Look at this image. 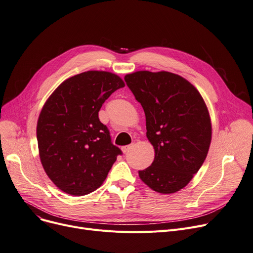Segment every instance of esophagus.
Here are the masks:
<instances>
[{
	"label": "esophagus",
	"mask_w": 253,
	"mask_h": 253,
	"mask_svg": "<svg viewBox=\"0 0 253 253\" xmlns=\"http://www.w3.org/2000/svg\"><path fill=\"white\" fill-rule=\"evenodd\" d=\"M132 147H133V144H130V145H125V147H122L121 148V150H122V152L124 153V154H126V153H128L131 149H132Z\"/></svg>",
	"instance_id": "1"
}]
</instances>
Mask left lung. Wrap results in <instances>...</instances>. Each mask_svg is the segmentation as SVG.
Segmentation results:
<instances>
[{
  "label": "left lung",
  "instance_id": "1",
  "mask_svg": "<svg viewBox=\"0 0 253 253\" xmlns=\"http://www.w3.org/2000/svg\"><path fill=\"white\" fill-rule=\"evenodd\" d=\"M125 81L144 111L147 137L155 150L152 165L138 175L157 193H176L208 154L212 128L207 105L193 84L173 73L138 71L126 75Z\"/></svg>",
  "mask_w": 253,
  "mask_h": 253
}]
</instances>
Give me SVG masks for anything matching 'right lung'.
Returning a JSON list of instances; mask_svg holds the SVG:
<instances>
[{
	"label": "right lung",
	"instance_id": "1",
	"mask_svg": "<svg viewBox=\"0 0 253 253\" xmlns=\"http://www.w3.org/2000/svg\"><path fill=\"white\" fill-rule=\"evenodd\" d=\"M124 86L116 74L88 71L66 79L43 105L37 123L40 160L62 192L78 197L94 192L122 154L98 112Z\"/></svg>",
	"mask_w": 253,
	"mask_h": 253
}]
</instances>
